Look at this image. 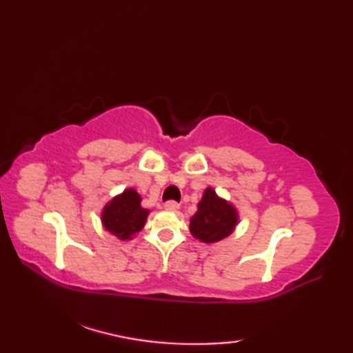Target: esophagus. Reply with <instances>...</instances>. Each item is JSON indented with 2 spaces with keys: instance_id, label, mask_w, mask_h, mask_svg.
<instances>
[{
  "instance_id": "34e87169",
  "label": "esophagus",
  "mask_w": 353,
  "mask_h": 353,
  "mask_svg": "<svg viewBox=\"0 0 353 353\" xmlns=\"http://www.w3.org/2000/svg\"><path fill=\"white\" fill-rule=\"evenodd\" d=\"M179 208H181V205L177 203V201H174V200H170V201H167V203H165V209H168V211H179Z\"/></svg>"
}]
</instances>
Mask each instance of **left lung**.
Returning <instances> with one entry per match:
<instances>
[{"label": "left lung", "mask_w": 353, "mask_h": 353, "mask_svg": "<svg viewBox=\"0 0 353 353\" xmlns=\"http://www.w3.org/2000/svg\"><path fill=\"white\" fill-rule=\"evenodd\" d=\"M197 212L191 216L190 230L201 243H216L229 236L238 224V212L234 205L216 196L212 188H206L197 205Z\"/></svg>", "instance_id": "8db88e82"}]
</instances>
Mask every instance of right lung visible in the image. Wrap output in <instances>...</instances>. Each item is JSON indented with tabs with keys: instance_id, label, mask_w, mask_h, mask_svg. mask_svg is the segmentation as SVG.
<instances>
[{
	"instance_id": "obj_1",
	"label": "right lung",
	"mask_w": 353,
	"mask_h": 353,
	"mask_svg": "<svg viewBox=\"0 0 353 353\" xmlns=\"http://www.w3.org/2000/svg\"><path fill=\"white\" fill-rule=\"evenodd\" d=\"M148 214V209L141 206L139 194L129 188L103 208L101 223L112 235L125 241L144 228Z\"/></svg>"
}]
</instances>
